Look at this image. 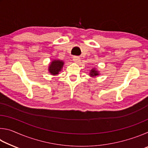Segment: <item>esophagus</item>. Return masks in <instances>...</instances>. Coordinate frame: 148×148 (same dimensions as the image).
<instances>
[{
    "mask_svg": "<svg viewBox=\"0 0 148 148\" xmlns=\"http://www.w3.org/2000/svg\"><path fill=\"white\" fill-rule=\"evenodd\" d=\"M73 61H74V62H76V63H78V62H79V61H80L79 57H76V56L74 57H73Z\"/></svg>",
    "mask_w": 148,
    "mask_h": 148,
    "instance_id": "obj_1",
    "label": "esophagus"
}]
</instances>
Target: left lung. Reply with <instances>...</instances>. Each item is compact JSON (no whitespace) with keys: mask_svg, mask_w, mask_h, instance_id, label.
I'll list each match as a JSON object with an SVG mask.
<instances>
[{"mask_svg":"<svg viewBox=\"0 0 148 148\" xmlns=\"http://www.w3.org/2000/svg\"><path fill=\"white\" fill-rule=\"evenodd\" d=\"M89 75L91 77H96L97 76H99V71H97L96 69L93 68V69H91V71H90Z\"/></svg>","mask_w":148,"mask_h":148,"instance_id":"obj_1","label":"left lung"}]
</instances>
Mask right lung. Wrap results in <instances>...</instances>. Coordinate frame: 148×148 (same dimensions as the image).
<instances>
[{"mask_svg":"<svg viewBox=\"0 0 148 148\" xmlns=\"http://www.w3.org/2000/svg\"><path fill=\"white\" fill-rule=\"evenodd\" d=\"M64 65V62L60 60H53L50 63L48 67L49 72L51 75L56 76L59 74V72L61 71Z\"/></svg>","mask_w":148,"mask_h":148,"instance_id":"obj_1","label":"right lung"}]
</instances>
